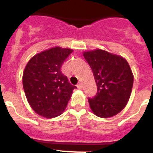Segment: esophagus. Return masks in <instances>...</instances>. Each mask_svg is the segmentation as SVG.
<instances>
[{
	"mask_svg": "<svg viewBox=\"0 0 153 153\" xmlns=\"http://www.w3.org/2000/svg\"><path fill=\"white\" fill-rule=\"evenodd\" d=\"M77 86L78 89H82V88H83V85H82V83H78L77 86Z\"/></svg>",
	"mask_w": 153,
	"mask_h": 153,
	"instance_id": "1",
	"label": "esophagus"
}]
</instances>
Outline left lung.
Returning a JSON list of instances; mask_svg holds the SVG:
<instances>
[{
    "label": "left lung",
    "mask_w": 153,
    "mask_h": 153,
    "mask_svg": "<svg viewBox=\"0 0 153 153\" xmlns=\"http://www.w3.org/2000/svg\"><path fill=\"white\" fill-rule=\"evenodd\" d=\"M85 60L93 73L97 93L89 98L93 113L109 118L122 111L129 101L133 75L128 62L122 56L97 49L83 52Z\"/></svg>",
    "instance_id": "obj_1"
}]
</instances>
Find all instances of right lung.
Wrapping results in <instances>:
<instances>
[{
  "instance_id": "right-lung-1",
  "label": "right lung",
  "mask_w": 153,
  "mask_h": 153,
  "mask_svg": "<svg viewBox=\"0 0 153 153\" xmlns=\"http://www.w3.org/2000/svg\"><path fill=\"white\" fill-rule=\"evenodd\" d=\"M71 49L53 47L31 58L24 69L23 86L35 113L45 118L62 114L76 88L69 83L61 67Z\"/></svg>"
}]
</instances>
